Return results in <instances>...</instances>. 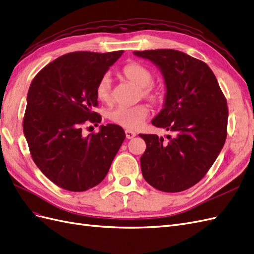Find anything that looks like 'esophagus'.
<instances>
[{
	"mask_svg": "<svg viewBox=\"0 0 254 254\" xmlns=\"http://www.w3.org/2000/svg\"><path fill=\"white\" fill-rule=\"evenodd\" d=\"M126 136H127V139H132L136 136V133L131 131V129H126Z\"/></svg>",
	"mask_w": 254,
	"mask_h": 254,
	"instance_id": "esophagus-1",
	"label": "esophagus"
}]
</instances>
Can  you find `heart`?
I'll use <instances>...</instances> for the list:
<instances>
[{
  "label": "heart",
  "mask_w": 254,
  "mask_h": 254,
  "mask_svg": "<svg viewBox=\"0 0 254 254\" xmlns=\"http://www.w3.org/2000/svg\"><path fill=\"white\" fill-rule=\"evenodd\" d=\"M122 76L128 81L140 88V96L145 97L152 104H159L163 100V94L157 88L151 86L153 75L150 70L138 63H129L121 70ZM96 97L103 103L112 101V80L105 75L101 78L96 86ZM148 115V107L145 104H137L134 106H117L109 110L108 119L126 128H137L145 121Z\"/></svg>",
  "instance_id": "heart-1"
}]
</instances>
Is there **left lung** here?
Listing matches in <instances>:
<instances>
[{"instance_id": "obj_1", "label": "left lung", "mask_w": 254, "mask_h": 254, "mask_svg": "<svg viewBox=\"0 0 254 254\" xmlns=\"http://www.w3.org/2000/svg\"><path fill=\"white\" fill-rule=\"evenodd\" d=\"M151 61L164 78L163 108L151 123L174 133L166 139L139 134L146 141L140 158L147 183L163 192L196 185L214 163L226 139V100L208 65L174 49L134 51Z\"/></svg>"}]
</instances>
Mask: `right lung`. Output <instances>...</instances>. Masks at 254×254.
<instances>
[{"label": "right lung", "instance_id": "add662e5", "mask_svg": "<svg viewBox=\"0 0 254 254\" xmlns=\"http://www.w3.org/2000/svg\"><path fill=\"white\" fill-rule=\"evenodd\" d=\"M123 51H75L46 65L27 96L23 133L36 166L62 189L82 192L106 177L126 133L116 125L82 135L86 121L101 122L96 86Z\"/></svg>", "mask_w": 254, "mask_h": 254}]
</instances>
